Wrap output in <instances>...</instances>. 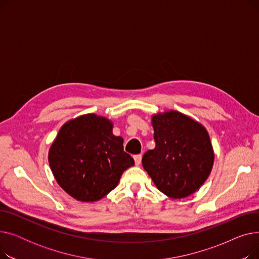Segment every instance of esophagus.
Segmentation results:
<instances>
[{
    "label": "esophagus",
    "mask_w": 259,
    "mask_h": 259,
    "mask_svg": "<svg viewBox=\"0 0 259 259\" xmlns=\"http://www.w3.org/2000/svg\"><path fill=\"white\" fill-rule=\"evenodd\" d=\"M134 161H135V165L139 166L141 162H142V155L138 154V155H134Z\"/></svg>",
    "instance_id": "1"
}]
</instances>
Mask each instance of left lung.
<instances>
[{"mask_svg":"<svg viewBox=\"0 0 259 259\" xmlns=\"http://www.w3.org/2000/svg\"><path fill=\"white\" fill-rule=\"evenodd\" d=\"M155 148L142 159L160 192L180 199L193 194L206 182L214 162L208 131L179 111L152 115Z\"/></svg>","mask_w":259,"mask_h":259,"instance_id":"1","label":"left lung"}]
</instances>
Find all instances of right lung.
<instances>
[{
  "label": "right lung",
  "mask_w": 259,
  "mask_h": 259,
  "mask_svg": "<svg viewBox=\"0 0 259 259\" xmlns=\"http://www.w3.org/2000/svg\"><path fill=\"white\" fill-rule=\"evenodd\" d=\"M111 120L94 113L68 120L52 143L48 160L54 179L66 193L92 202L117 186L134 165L124 151V140L112 133Z\"/></svg>",
  "instance_id": "1"
}]
</instances>
